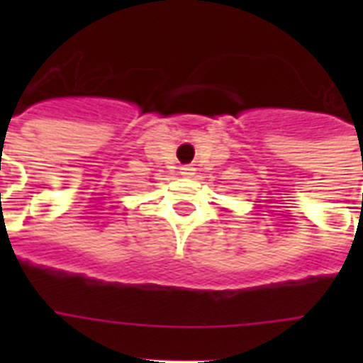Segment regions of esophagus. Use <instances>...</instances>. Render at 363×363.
Listing matches in <instances>:
<instances>
[{
    "mask_svg": "<svg viewBox=\"0 0 363 363\" xmlns=\"http://www.w3.org/2000/svg\"><path fill=\"white\" fill-rule=\"evenodd\" d=\"M181 175L182 177H192L194 175V167H192V165H182V167H181Z\"/></svg>",
    "mask_w": 363,
    "mask_h": 363,
    "instance_id": "esophagus-1",
    "label": "esophagus"
}]
</instances>
